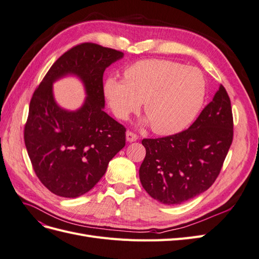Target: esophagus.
Masks as SVG:
<instances>
[{
  "label": "esophagus",
  "mask_w": 259,
  "mask_h": 259,
  "mask_svg": "<svg viewBox=\"0 0 259 259\" xmlns=\"http://www.w3.org/2000/svg\"><path fill=\"white\" fill-rule=\"evenodd\" d=\"M137 139H138V136L135 134V133H133L132 131L126 132V140H127V142H130V143L136 142Z\"/></svg>",
  "instance_id": "34e87169"
}]
</instances>
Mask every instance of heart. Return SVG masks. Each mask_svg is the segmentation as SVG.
<instances>
[{"instance_id": "heart-1", "label": "heart", "mask_w": 259, "mask_h": 259, "mask_svg": "<svg viewBox=\"0 0 259 259\" xmlns=\"http://www.w3.org/2000/svg\"><path fill=\"white\" fill-rule=\"evenodd\" d=\"M105 94L119 119H127L144 101L152 130L171 135L189 125L204 103L205 81L198 69L164 59L135 62L124 71V81L108 79Z\"/></svg>"}]
</instances>
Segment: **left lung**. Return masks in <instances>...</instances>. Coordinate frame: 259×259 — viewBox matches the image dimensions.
<instances>
[{
    "label": "left lung",
    "instance_id": "obj_1",
    "mask_svg": "<svg viewBox=\"0 0 259 259\" xmlns=\"http://www.w3.org/2000/svg\"><path fill=\"white\" fill-rule=\"evenodd\" d=\"M233 139L230 98L221 84L191 126L175 135L145 138L139 168L144 189L166 205L193 199L214 184Z\"/></svg>",
    "mask_w": 259,
    "mask_h": 259
}]
</instances>
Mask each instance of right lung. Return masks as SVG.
Returning <instances> with one entry per match:
<instances>
[{"mask_svg": "<svg viewBox=\"0 0 259 259\" xmlns=\"http://www.w3.org/2000/svg\"><path fill=\"white\" fill-rule=\"evenodd\" d=\"M123 53L95 44L73 46L54 62L34 91L23 138L40 182L54 194L76 198L90 191L125 146V128L105 111L103 76ZM67 74L83 81L88 97L77 112L54 103L52 82Z\"/></svg>", "mask_w": 259, "mask_h": 259, "instance_id": "right-lung-1", "label": "right lung"}]
</instances>
